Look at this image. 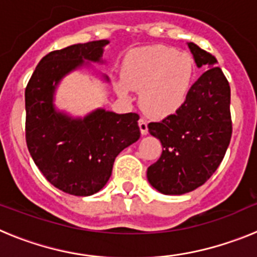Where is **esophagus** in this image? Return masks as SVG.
Returning <instances> with one entry per match:
<instances>
[{"label":"esophagus","instance_id":"obj_1","mask_svg":"<svg viewBox=\"0 0 257 257\" xmlns=\"http://www.w3.org/2000/svg\"><path fill=\"white\" fill-rule=\"evenodd\" d=\"M139 127H140V133H142L143 136L148 134V122L145 121L144 118H140L139 119Z\"/></svg>","mask_w":257,"mask_h":257}]
</instances>
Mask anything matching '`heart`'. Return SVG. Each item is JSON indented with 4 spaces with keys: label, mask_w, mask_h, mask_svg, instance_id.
<instances>
[{
    "label": "heart",
    "mask_w": 257,
    "mask_h": 257,
    "mask_svg": "<svg viewBox=\"0 0 257 257\" xmlns=\"http://www.w3.org/2000/svg\"><path fill=\"white\" fill-rule=\"evenodd\" d=\"M196 64L187 52L163 45L131 51L122 65V81L115 83L121 96L128 88L140 92V104L148 114L163 118L176 113L193 85Z\"/></svg>",
    "instance_id": "1"
}]
</instances>
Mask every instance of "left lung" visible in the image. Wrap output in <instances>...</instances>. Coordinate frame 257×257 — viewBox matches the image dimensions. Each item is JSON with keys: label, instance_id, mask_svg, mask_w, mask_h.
Masks as SVG:
<instances>
[{"label": "left lung", "instance_id": "1", "mask_svg": "<svg viewBox=\"0 0 257 257\" xmlns=\"http://www.w3.org/2000/svg\"><path fill=\"white\" fill-rule=\"evenodd\" d=\"M197 67L208 69L192 85L187 101L175 114L148 124L160 139L162 154L147 178L163 194L179 196L203 185L221 163L231 138L230 86L216 59L188 44Z\"/></svg>", "mask_w": 257, "mask_h": 257}]
</instances>
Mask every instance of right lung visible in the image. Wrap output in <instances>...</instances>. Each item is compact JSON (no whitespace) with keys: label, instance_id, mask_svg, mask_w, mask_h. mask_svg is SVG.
Returning a JSON list of instances; mask_svg holds the SVG:
<instances>
[{"label":"right lung","instance_id":"add662e5","mask_svg":"<svg viewBox=\"0 0 257 257\" xmlns=\"http://www.w3.org/2000/svg\"><path fill=\"white\" fill-rule=\"evenodd\" d=\"M106 40L77 44L41 59L26 87V142L49 183L72 196L99 192L112 175L115 157L140 138L139 114L96 109L85 118L56 112L52 96L60 79L100 61Z\"/></svg>","mask_w":257,"mask_h":257}]
</instances>
